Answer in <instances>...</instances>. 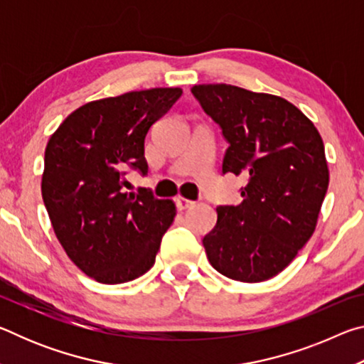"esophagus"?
<instances>
[{"label": "esophagus", "mask_w": 364, "mask_h": 364, "mask_svg": "<svg viewBox=\"0 0 364 364\" xmlns=\"http://www.w3.org/2000/svg\"><path fill=\"white\" fill-rule=\"evenodd\" d=\"M175 204H176L178 210H186V208L193 207L196 202L194 200H189V199H186V197H183V196H178L176 199H175Z\"/></svg>", "instance_id": "obj_1"}]
</instances>
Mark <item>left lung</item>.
<instances>
[{"instance_id":"1","label":"left lung","mask_w":364,"mask_h":364,"mask_svg":"<svg viewBox=\"0 0 364 364\" xmlns=\"http://www.w3.org/2000/svg\"><path fill=\"white\" fill-rule=\"evenodd\" d=\"M191 91L230 144L223 173L249 178L241 204L217 208V225L202 241L208 262L226 278L267 281L315 232L329 186L321 134L284 97L226 83Z\"/></svg>"}]
</instances>
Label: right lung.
<instances>
[{"instance_id":"add662e5","label":"right lung","mask_w":364,"mask_h":364,"mask_svg":"<svg viewBox=\"0 0 364 364\" xmlns=\"http://www.w3.org/2000/svg\"><path fill=\"white\" fill-rule=\"evenodd\" d=\"M181 95V88H152L86 102L48 141L43 202L65 254L97 282L143 276L173 223V200L146 189L127 193L125 175L147 173L146 134Z\"/></svg>"}]
</instances>
